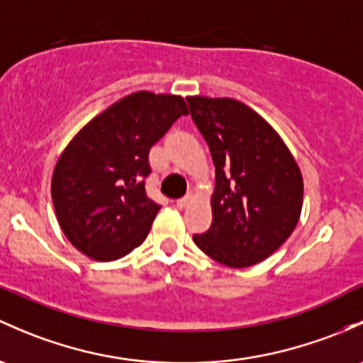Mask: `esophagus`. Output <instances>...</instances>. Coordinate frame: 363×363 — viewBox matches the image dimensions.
I'll use <instances>...</instances> for the list:
<instances>
[{"label":"esophagus","instance_id":"esophagus-1","mask_svg":"<svg viewBox=\"0 0 363 363\" xmlns=\"http://www.w3.org/2000/svg\"><path fill=\"white\" fill-rule=\"evenodd\" d=\"M193 200H194V194L193 193H188V194H186V196L179 198V200H177V207L179 208L189 207V205L193 203Z\"/></svg>","mask_w":363,"mask_h":363}]
</instances>
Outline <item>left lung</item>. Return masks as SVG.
I'll return each mask as SVG.
<instances>
[{"instance_id": "1", "label": "left lung", "mask_w": 363, "mask_h": 363, "mask_svg": "<svg viewBox=\"0 0 363 363\" xmlns=\"http://www.w3.org/2000/svg\"><path fill=\"white\" fill-rule=\"evenodd\" d=\"M216 165L212 224L193 240L230 268L264 261L292 235L303 208V175L272 125L235 99L188 97Z\"/></svg>"}]
</instances>
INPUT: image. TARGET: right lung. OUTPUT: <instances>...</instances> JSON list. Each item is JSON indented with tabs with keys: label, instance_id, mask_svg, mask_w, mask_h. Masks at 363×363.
Listing matches in <instances>:
<instances>
[{
	"label": "right lung",
	"instance_id": "add662e5",
	"mask_svg": "<svg viewBox=\"0 0 363 363\" xmlns=\"http://www.w3.org/2000/svg\"><path fill=\"white\" fill-rule=\"evenodd\" d=\"M188 106L135 91L89 121L60 155L52 200L64 235L95 261H116L146 240L160 205L146 194L150 150Z\"/></svg>",
	"mask_w": 363,
	"mask_h": 363
}]
</instances>
